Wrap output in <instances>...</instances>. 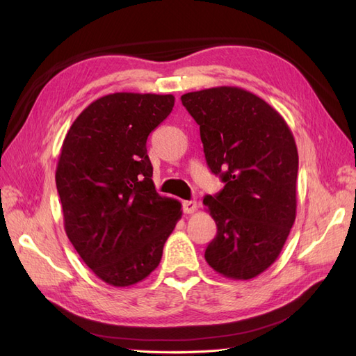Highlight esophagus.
<instances>
[{"instance_id":"1","label":"esophagus","mask_w":356,"mask_h":356,"mask_svg":"<svg viewBox=\"0 0 356 356\" xmlns=\"http://www.w3.org/2000/svg\"><path fill=\"white\" fill-rule=\"evenodd\" d=\"M197 209V203L195 200H184L182 202V211L186 213H193Z\"/></svg>"}]
</instances>
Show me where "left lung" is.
Masks as SVG:
<instances>
[{
    "instance_id": "8db88e82",
    "label": "left lung",
    "mask_w": 356,
    "mask_h": 356,
    "mask_svg": "<svg viewBox=\"0 0 356 356\" xmlns=\"http://www.w3.org/2000/svg\"><path fill=\"white\" fill-rule=\"evenodd\" d=\"M181 101L200 127L208 168L224 182L203 199L217 224L204 258L225 277L252 279L275 263L296 221L294 136L275 108L239 88L190 92Z\"/></svg>"
}]
</instances>
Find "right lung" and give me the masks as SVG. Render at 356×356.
<instances>
[{"instance_id": "obj_1", "label": "right lung", "mask_w": 356, "mask_h": 356, "mask_svg": "<svg viewBox=\"0 0 356 356\" xmlns=\"http://www.w3.org/2000/svg\"><path fill=\"white\" fill-rule=\"evenodd\" d=\"M172 95L113 93L92 102L62 144L56 187L70 242L113 286L159 266L181 203L153 184L147 138L174 108Z\"/></svg>"}]
</instances>
